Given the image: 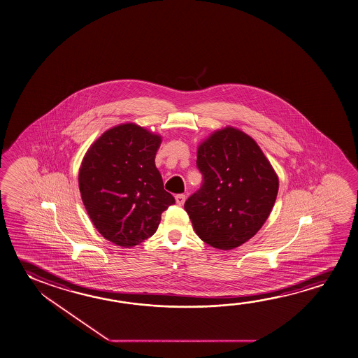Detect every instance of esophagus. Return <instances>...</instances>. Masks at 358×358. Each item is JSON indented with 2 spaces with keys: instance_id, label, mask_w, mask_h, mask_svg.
Listing matches in <instances>:
<instances>
[{
  "instance_id": "34e87169",
  "label": "esophagus",
  "mask_w": 358,
  "mask_h": 358,
  "mask_svg": "<svg viewBox=\"0 0 358 358\" xmlns=\"http://www.w3.org/2000/svg\"><path fill=\"white\" fill-rule=\"evenodd\" d=\"M185 199H187V195H185V194H178V195H176V204H184V203H185Z\"/></svg>"
}]
</instances>
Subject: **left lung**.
Instances as JSON below:
<instances>
[{
  "mask_svg": "<svg viewBox=\"0 0 358 358\" xmlns=\"http://www.w3.org/2000/svg\"><path fill=\"white\" fill-rule=\"evenodd\" d=\"M203 184L184 208L194 230L213 248L230 250L252 238L273 210L278 179L251 136L233 127L198 148Z\"/></svg>",
  "mask_w": 358,
  "mask_h": 358,
  "instance_id": "8db88e82",
  "label": "left lung"
}]
</instances>
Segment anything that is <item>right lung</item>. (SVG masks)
Instances as JSON below:
<instances>
[{
  "instance_id": "add662e5",
  "label": "right lung",
  "mask_w": 358,
  "mask_h": 358,
  "mask_svg": "<svg viewBox=\"0 0 358 358\" xmlns=\"http://www.w3.org/2000/svg\"><path fill=\"white\" fill-rule=\"evenodd\" d=\"M160 143V136L125 123L104 131L82 160L78 182L85 210L113 244H141L157 231L162 213L176 204L154 162Z\"/></svg>"
}]
</instances>
